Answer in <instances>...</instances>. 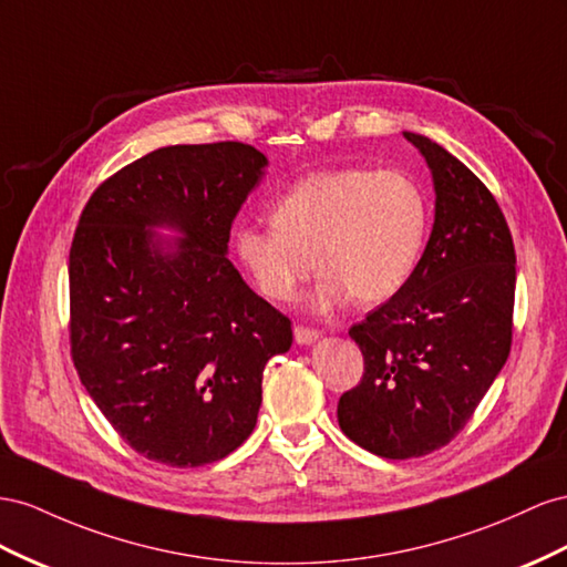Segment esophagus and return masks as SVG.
Masks as SVG:
<instances>
[{
    "instance_id": "obj_1",
    "label": "esophagus",
    "mask_w": 567,
    "mask_h": 567,
    "mask_svg": "<svg viewBox=\"0 0 567 567\" xmlns=\"http://www.w3.org/2000/svg\"><path fill=\"white\" fill-rule=\"evenodd\" d=\"M293 333H296V343H300V346H310V343H315V341L319 339V336H321L317 329L302 327V324H298V327L293 329Z\"/></svg>"
}]
</instances>
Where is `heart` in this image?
<instances>
[{"label": "heart", "instance_id": "1", "mask_svg": "<svg viewBox=\"0 0 567 567\" xmlns=\"http://www.w3.org/2000/svg\"><path fill=\"white\" fill-rule=\"evenodd\" d=\"M430 207L401 172L362 166L321 169L296 181L271 207V224L243 221L234 250L255 288L286 302L321 269L315 310L353 296L360 305L393 298L417 269Z\"/></svg>", "mask_w": 567, "mask_h": 567}]
</instances>
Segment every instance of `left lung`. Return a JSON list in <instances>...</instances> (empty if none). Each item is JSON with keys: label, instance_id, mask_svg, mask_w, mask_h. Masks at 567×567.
Returning <instances> with one entry per match:
<instances>
[{"label": "left lung", "instance_id": "8db88e82", "mask_svg": "<svg viewBox=\"0 0 567 567\" xmlns=\"http://www.w3.org/2000/svg\"><path fill=\"white\" fill-rule=\"evenodd\" d=\"M432 172L434 226L417 269L350 327L364 358L341 395V432L389 461L432 453L463 430L513 341L515 248L484 183L449 150L403 133Z\"/></svg>", "mask_w": 567, "mask_h": 567}]
</instances>
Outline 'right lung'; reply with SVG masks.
<instances>
[{"instance_id": "add662e5", "label": "right lung", "mask_w": 567, "mask_h": 567, "mask_svg": "<svg viewBox=\"0 0 567 567\" xmlns=\"http://www.w3.org/2000/svg\"><path fill=\"white\" fill-rule=\"evenodd\" d=\"M267 164L246 143L159 147L106 178L75 228L73 364L118 436L155 463L200 467L236 451L255 430L265 364L293 343L290 319L226 257Z\"/></svg>"}]
</instances>
